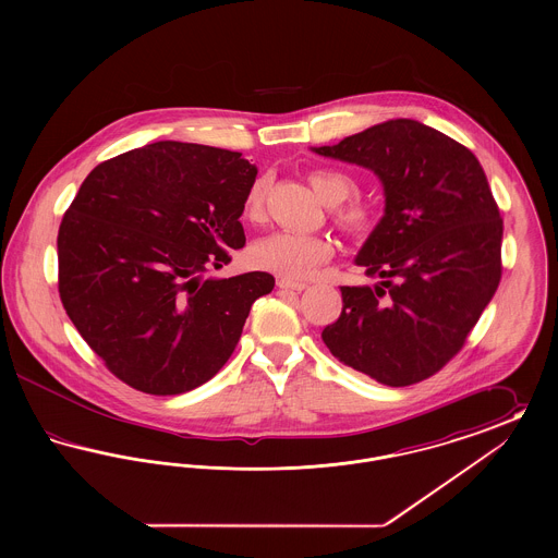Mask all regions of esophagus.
Listing matches in <instances>:
<instances>
[{
	"label": "esophagus",
	"instance_id": "obj_1",
	"mask_svg": "<svg viewBox=\"0 0 558 558\" xmlns=\"http://www.w3.org/2000/svg\"><path fill=\"white\" fill-rule=\"evenodd\" d=\"M276 284H278V289H282V291L301 292L307 289L305 282H296V280H289V278H280Z\"/></svg>",
	"mask_w": 558,
	"mask_h": 558
}]
</instances>
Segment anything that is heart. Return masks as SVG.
I'll list each match as a JSON object with an SVG mask.
<instances>
[{
	"mask_svg": "<svg viewBox=\"0 0 558 558\" xmlns=\"http://www.w3.org/2000/svg\"><path fill=\"white\" fill-rule=\"evenodd\" d=\"M310 182L328 205L345 203L347 198H351L357 192V182L345 171H337V169H316L310 173ZM266 192V178H257L248 186L242 201L244 219L259 221L264 217ZM337 221L349 234L366 236L374 230L378 215L366 203L349 201L343 207L337 209ZM330 255H332V244L324 236L289 232V230L271 232L264 239L255 240L248 251L253 266L278 276H287V278L307 276L324 262H328Z\"/></svg>",
	"mask_w": 558,
	"mask_h": 558,
	"instance_id": "obj_1",
	"label": "heart"
}]
</instances>
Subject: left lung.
I'll list each match as a JSON object with an SVG mask.
<instances>
[{"instance_id": "1", "label": "left lung", "mask_w": 558, "mask_h": 558, "mask_svg": "<svg viewBox=\"0 0 558 558\" xmlns=\"http://www.w3.org/2000/svg\"><path fill=\"white\" fill-rule=\"evenodd\" d=\"M312 150L371 169L385 190V215L355 257L383 280L341 287L343 312L322 341L380 385L421 383L462 349L502 278V217L483 167L412 119Z\"/></svg>"}]
</instances>
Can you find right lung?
Here are the masks:
<instances>
[{"label": "right lung", "mask_w": 558, "mask_h": 558, "mask_svg": "<svg viewBox=\"0 0 558 558\" xmlns=\"http://www.w3.org/2000/svg\"><path fill=\"white\" fill-rule=\"evenodd\" d=\"M257 167L240 153L155 142L100 162L58 230V291L85 343L133 389L180 396L239 345L274 276L203 278L244 246Z\"/></svg>", "instance_id": "right-lung-1"}]
</instances>
